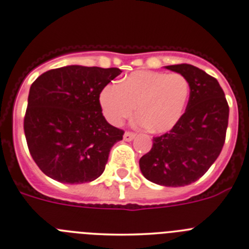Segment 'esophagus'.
<instances>
[{
  "label": "esophagus",
  "mask_w": 249,
  "mask_h": 249,
  "mask_svg": "<svg viewBox=\"0 0 249 249\" xmlns=\"http://www.w3.org/2000/svg\"><path fill=\"white\" fill-rule=\"evenodd\" d=\"M134 138H135V134L134 133H130V132H125L124 135V141H132V140H134Z\"/></svg>",
  "instance_id": "34e87169"
}]
</instances>
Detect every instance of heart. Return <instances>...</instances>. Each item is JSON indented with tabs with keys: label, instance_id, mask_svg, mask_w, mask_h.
I'll use <instances>...</instances> for the list:
<instances>
[{
	"label": "heart",
	"instance_id": "b5f03b06",
	"mask_svg": "<svg viewBox=\"0 0 249 249\" xmlns=\"http://www.w3.org/2000/svg\"><path fill=\"white\" fill-rule=\"evenodd\" d=\"M189 95L191 86L181 74L139 71L120 85L106 86L100 94V105L111 124H121L136 107V124L153 133H167L182 117Z\"/></svg>",
	"mask_w": 249,
	"mask_h": 249
}]
</instances>
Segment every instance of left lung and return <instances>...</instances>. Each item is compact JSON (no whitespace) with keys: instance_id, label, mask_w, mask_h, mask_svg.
Segmentation results:
<instances>
[{"instance_id":"obj_1","label":"left lung","mask_w":249,"mask_h":249,"mask_svg":"<svg viewBox=\"0 0 249 249\" xmlns=\"http://www.w3.org/2000/svg\"><path fill=\"white\" fill-rule=\"evenodd\" d=\"M188 80L191 95L178 124L153 139V147L140 159L143 177L156 185L181 187L202 177L221 153L230 107L219 82L192 64L166 66Z\"/></svg>"}]
</instances>
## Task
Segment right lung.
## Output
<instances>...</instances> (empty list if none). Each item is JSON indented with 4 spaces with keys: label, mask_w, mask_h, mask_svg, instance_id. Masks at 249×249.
<instances>
[{
    "label": "right lung",
    "mask_w": 249,
    "mask_h": 249,
    "mask_svg": "<svg viewBox=\"0 0 249 249\" xmlns=\"http://www.w3.org/2000/svg\"><path fill=\"white\" fill-rule=\"evenodd\" d=\"M119 68L72 64L38 76L28 96L24 134L42 172L62 183H85L102 174L124 130L102 114L100 94Z\"/></svg>",
    "instance_id": "1"
}]
</instances>
